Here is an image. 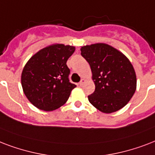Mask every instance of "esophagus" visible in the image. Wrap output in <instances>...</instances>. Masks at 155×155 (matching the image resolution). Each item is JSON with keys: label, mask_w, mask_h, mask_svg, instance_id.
Listing matches in <instances>:
<instances>
[{"label": "esophagus", "mask_w": 155, "mask_h": 155, "mask_svg": "<svg viewBox=\"0 0 155 155\" xmlns=\"http://www.w3.org/2000/svg\"><path fill=\"white\" fill-rule=\"evenodd\" d=\"M85 81H86V80H85V79L84 78H82L81 80V81H80V82H79V86H82V85H83V83L84 82H85Z\"/></svg>", "instance_id": "esophagus-1"}]
</instances>
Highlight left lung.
<instances>
[{
  "instance_id": "left-lung-1",
  "label": "left lung",
  "mask_w": 155,
  "mask_h": 155,
  "mask_svg": "<svg viewBox=\"0 0 155 155\" xmlns=\"http://www.w3.org/2000/svg\"><path fill=\"white\" fill-rule=\"evenodd\" d=\"M81 55L91 66L95 90L88 96L94 107L111 113L125 106L135 93L137 78L129 59L106 44L81 47Z\"/></svg>"
}]
</instances>
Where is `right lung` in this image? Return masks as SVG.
<instances>
[{
  "mask_svg": "<svg viewBox=\"0 0 155 155\" xmlns=\"http://www.w3.org/2000/svg\"><path fill=\"white\" fill-rule=\"evenodd\" d=\"M75 47L53 44L30 59L21 73V86L28 100L37 108L50 111L64 105L76 85L69 81L66 62Z\"/></svg>",
  "mask_w": 155,
  "mask_h": 155,
  "instance_id": "right-lung-1",
  "label": "right lung"
}]
</instances>
